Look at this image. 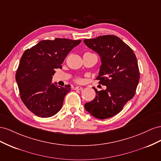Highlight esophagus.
Here are the masks:
<instances>
[{"label": "esophagus", "instance_id": "1", "mask_svg": "<svg viewBox=\"0 0 161 161\" xmlns=\"http://www.w3.org/2000/svg\"><path fill=\"white\" fill-rule=\"evenodd\" d=\"M74 89L76 90H81L82 89H83V88H82V87H81V86H76V87H75Z\"/></svg>", "mask_w": 161, "mask_h": 161}]
</instances>
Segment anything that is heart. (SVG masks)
<instances>
[{
    "label": "heart",
    "mask_w": 161,
    "mask_h": 161,
    "mask_svg": "<svg viewBox=\"0 0 161 161\" xmlns=\"http://www.w3.org/2000/svg\"><path fill=\"white\" fill-rule=\"evenodd\" d=\"M75 81L77 82H81L82 81V80L81 79V78H77V79L75 80Z\"/></svg>",
    "instance_id": "b5f03b06"
}]
</instances>
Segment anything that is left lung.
<instances>
[{
	"label": "left lung",
	"instance_id": "8db88e82",
	"mask_svg": "<svg viewBox=\"0 0 161 161\" xmlns=\"http://www.w3.org/2000/svg\"><path fill=\"white\" fill-rule=\"evenodd\" d=\"M87 47L97 53L101 58L98 83L107 86L84 107L91 115L105 119L122 111L125 104L134 97L140 80L137 58L133 50L114 35L100 36L85 39Z\"/></svg>",
	"mask_w": 161,
	"mask_h": 161
}]
</instances>
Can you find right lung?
Instances as JSON below:
<instances>
[{
    "mask_svg": "<svg viewBox=\"0 0 161 161\" xmlns=\"http://www.w3.org/2000/svg\"><path fill=\"white\" fill-rule=\"evenodd\" d=\"M81 42L66 38L42 40L23 54L15 79L21 100L36 116L52 117L62 108L71 86H56L52 82L53 75Z\"/></svg>",
    "mask_w": 161,
    "mask_h": 161,
    "instance_id": "right-lung-1",
    "label": "right lung"
}]
</instances>
